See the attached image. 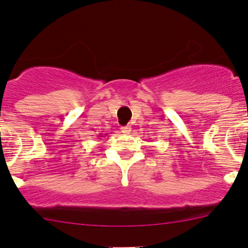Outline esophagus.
<instances>
[{
    "label": "esophagus",
    "mask_w": 248,
    "mask_h": 248,
    "mask_svg": "<svg viewBox=\"0 0 248 248\" xmlns=\"http://www.w3.org/2000/svg\"><path fill=\"white\" fill-rule=\"evenodd\" d=\"M121 132L124 133V134H129V133L132 132V127L129 126V124H128V126L122 127V128H121Z\"/></svg>",
    "instance_id": "34e87169"
}]
</instances>
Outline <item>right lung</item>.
Returning <instances> with one entry per match:
<instances>
[{"label":"right lung","instance_id":"right-lung-1","mask_svg":"<svg viewBox=\"0 0 248 248\" xmlns=\"http://www.w3.org/2000/svg\"><path fill=\"white\" fill-rule=\"evenodd\" d=\"M100 137H101V135H100Z\"/></svg>","mask_w":248,"mask_h":248}]
</instances>
